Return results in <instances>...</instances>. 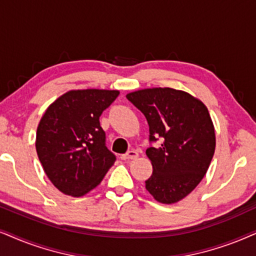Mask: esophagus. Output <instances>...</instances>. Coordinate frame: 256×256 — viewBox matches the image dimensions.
I'll list each match as a JSON object with an SVG mask.
<instances>
[{"label":"esophagus","instance_id":"obj_1","mask_svg":"<svg viewBox=\"0 0 256 256\" xmlns=\"http://www.w3.org/2000/svg\"><path fill=\"white\" fill-rule=\"evenodd\" d=\"M137 157H138L137 152H136L134 150H131V151L126 152L125 154H122L120 158L124 160H134V158H137Z\"/></svg>","mask_w":256,"mask_h":256}]
</instances>
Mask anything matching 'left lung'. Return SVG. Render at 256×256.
Listing matches in <instances>:
<instances>
[{"label": "left lung", "mask_w": 256, "mask_h": 256, "mask_svg": "<svg viewBox=\"0 0 256 256\" xmlns=\"http://www.w3.org/2000/svg\"><path fill=\"white\" fill-rule=\"evenodd\" d=\"M126 98L148 124L146 154L154 171L145 188L158 202H178L198 186L214 156L208 108L189 93L169 87L136 90Z\"/></svg>", "instance_id": "8db88e82"}]
</instances>
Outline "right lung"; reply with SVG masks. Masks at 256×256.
<instances>
[{
    "label": "right lung",
    "mask_w": 256,
    "mask_h": 256,
    "mask_svg": "<svg viewBox=\"0 0 256 256\" xmlns=\"http://www.w3.org/2000/svg\"><path fill=\"white\" fill-rule=\"evenodd\" d=\"M118 96V90H70L44 112L38 126L36 152L61 192L85 195L114 164L117 158L106 146L99 118Z\"/></svg>",
    "instance_id": "1"
}]
</instances>
